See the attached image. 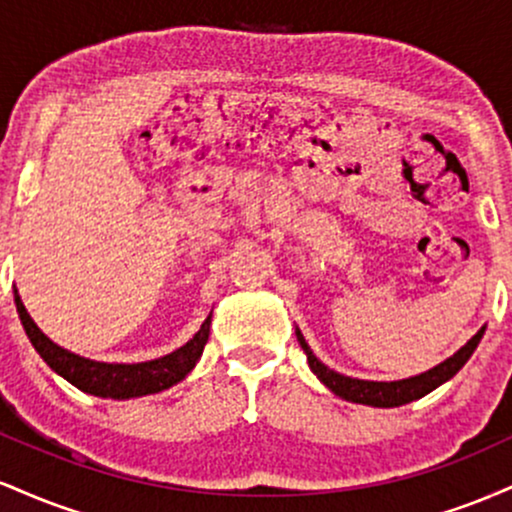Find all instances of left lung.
Instances as JSON below:
<instances>
[{
	"instance_id": "obj_1",
	"label": "left lung",
	"mask_w": 512,
	"mask_h": 512,
	"mask_svg": "<svg viewBox=\"0 0 512 512\" xmlns=\"http://www.w3.org/2000/svg\"><path fill=\"white\" fill-rule=\"evenodd\" d=\"M296 334H298V342L303 346V351L308 354V363L310 368H313V373L322 380V383L330 387L334 395L346 399V402L368 404V407H399V404L421 399L424 395H428V392L436 390L438 385H443L445 380H450L452 375H455L457 370L469 361V356L474 354L481 334H484V327H481V330L474 334V337L469 339V342L464 344L455 356H450L448 361H443L436 368L426 370V373L414 375V378L395 380V383H370V380H356V378H346L342 373H334V370L327 368L325 363L317 361L313 351H310L308 344H305L303 334L301 332Z\"/></svg>"
}]
</instances>
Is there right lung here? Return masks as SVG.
<instances>
[{
  "label": "right lung",
  "mask_w": 512,
  "mask_h": 512,
  "mask_svg": "<svg viewBox=\"0 0 512 512\" xmlns=\"http://www.w3.org/2000/svg\"><path fill=\"white\" fill-rule=\"evenodd\" d=\"M16 310H19L23 330H26L35 351L43 356V361L48 363L55 373H60L64 380H69L74 387L88 392V395L98 397L127 399L139 395H154V392H161L170 385L180 383V380L195 368L197 358L202 356L204 344H207L209 339L207 317L202 330H199L185 346L173 351V354L146 363H98L76 354H69L62 346L52 344L50 339L38 330V325L31 320V315L26 313L19 293H16Z\"/></svg>",
  "instance_id": "right-lung-1"
}]
</instances>
